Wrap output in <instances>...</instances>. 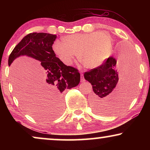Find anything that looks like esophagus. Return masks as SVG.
<instances>
[{
	"label": "esophagus",
	"instance_id": "obj_1",
	"mask_svg": "<svg viewBox=\"0 0 150 150\" xmlns=\"http://www.w3.org/2000/svg\"><path fill=\"white\" fill-rule=\"evenodd\" d=\"M81 82H85V79H84V77H83V74H81Z\"/></svg>",
	"mask_w": 150,
	"mask_h": 150
}]
</instances>
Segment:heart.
Instances as JSON below:
<instances>
[{"label": "heart", "mask_w": 150, "mask_h": 150, "mask_svg": "<svg viewBox=\"0 0 150 150\" xmlns=\"http://www.w3.org/2000/svg\"><path fill=\"white\" fill-rule=\"evenodd\" d=\"M112 48V38L106 32L69 35L63 43L56 41L52 50L59 59L70 65L77 54V59L85 68L93 69L102 64Z\"/></svg>", "instance_id": "1"}]
</instances>
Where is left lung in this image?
I'll use <instances>...</instances> for the list:
<instances>
[{
	"label": "left lung",
	"mask_w": 150,
	"mask_h": 150,
	"mask_svg": "<svg viewBox=\"0 0 150 150\" xmlns=\"http://www.w3.org/2000/svg\"><path fill=\"white\" fill-rule=\"evenodd\" d=\"M117 61V63L115 58L108 57L100 66L84 74L85 80L93 88L90 103L96 113L104 115L114 113L126 107L134 96L137 79L136 55L130 47L122 46L119 51ZM118 73L124 75V79H121L115 88Z\"/></svg>",
	"instance_id": "obj_1"
}]
</instances>
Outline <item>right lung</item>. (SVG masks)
Segmentation results:
<instances>
[{"instance_id":"add662e5","label":"right lung","mask_w":150,"mask_h":150,"mask_svg":"<svg viewBox=\"0 0 150 150\" xmlns=\"http://www.w3.org/2000/svg\"><path fill=\"white\" fill-rule=\"evenodd\" d=\"M56 38V35L46 33L28 34L14 48L8 60L10 66L17 57L26 55L40 61L41 65L46 69L44 78L39 86L40 95L38 102L41 117L60 115L63 109V91L77 86L81 80L79 70L65 65L53 52L52 46ZM50 110L52 113L45 114Z\"/></svg>"}]
</instances>
